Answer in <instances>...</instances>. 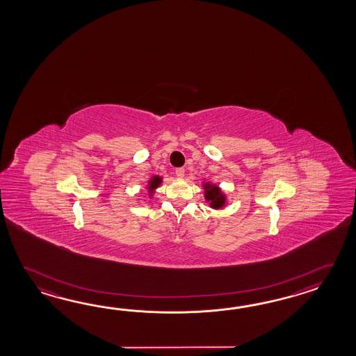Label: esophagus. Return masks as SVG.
Returning a JSON list of instances; mask_svg holds the SVG:
<instances>
[{
    "mask_svg": "<svg viewBox=\"0 0 356 356\" xmlns=\"http://www.w3.org/2000/svg\"><path fill=\"white\" fill-rule=\"evenodd\" d=\"M175 175L181 178V177L184 175V168H177V169H175Z\"/></svg>",
    "mask_w": 356,
    "mask_h": 356,
    "instance_id": "obj_1",
    "label": "esophagus"
}]
</instances>
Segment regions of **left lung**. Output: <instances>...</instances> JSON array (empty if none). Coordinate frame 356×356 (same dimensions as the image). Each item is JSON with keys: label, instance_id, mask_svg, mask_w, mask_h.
<instances>
[{"label": "left lung", "instance_id": "left-lung-1", "mask_svg": "<svg viewBox=\"0 0 356 356\" xmlns=\"http://www.w3.org/2000/svg\"><path fill=\"white\" fill-rule=\"evenodd\" d=\"M206 200L211 202V206L213 209H220L222 204H225V197L220 193L218 187H211L206 184Z\"/></svg>", "mask_w": 356, "mask_h": 356}]
</instances>
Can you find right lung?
Returning a JSON list of instances; mask_svg holds the SVG:
<instances>
[{"mask_svg":"<svg viewBox=\"0 0 356 356\" xmlns=\"http://www.w3.org/2000/svg\"><path fill=\"white\" fill-rule=\"evenodd\" d=\"M160 181H161V178H159V177H154L152 181H150V187H149V189L152 191V189L156 188V187L159 186Z\"/></svg>","mask_w":356,"mask_h":356,"instance_id":"obj_1","label":"right lung"}]
</instances>
